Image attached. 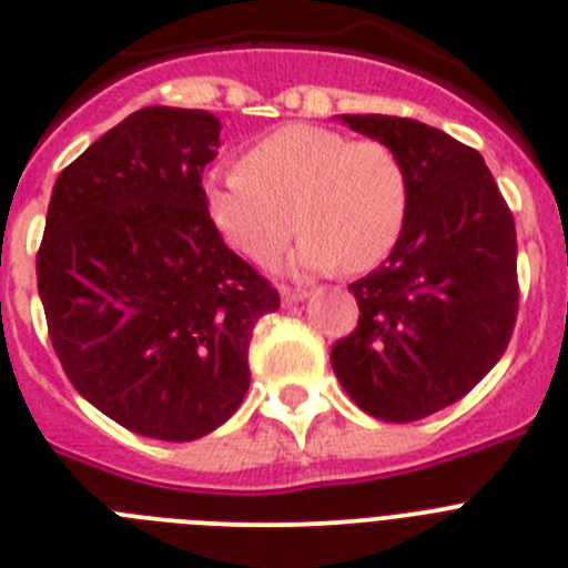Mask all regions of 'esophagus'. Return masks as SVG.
<instances>
[{"label":"esophagus","mask_w":568,"mask_h":568,"mask_svg":"<svg viewBox=\"0 0 568 568\" xmlns=\"http://www.w3.org/2000/svg\"><path fill=\"white\" fill-rule=\"evenodd\" d=\"M280 296H283V305H296V302L305 300V291H302V288H283V291H280Z\"/></svg>","instance_id":"1"}]
</instances>
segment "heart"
<instances>
[{
  "mask_svg": "<svg viewBox=\"0 0 568 568\" xmlns=\"http://www.w3.org/2000/svg\"><path fill=\"white\" fill-rule=\"evenodd\" d=\"M201 195L212 226L254 263H272L296 224V263L314 272L378 266L409 219V173L395 148L320 125L272 131L237 168L206 173Z\"/></svg>",
  "mask_w": 568,
  "mask_h": 568,
  "instance_id": "obj_1",
  "label": "heart"
}]
</instances>
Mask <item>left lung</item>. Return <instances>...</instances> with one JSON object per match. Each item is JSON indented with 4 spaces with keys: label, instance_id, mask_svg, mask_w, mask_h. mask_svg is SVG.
<instances>
[{
    "label": "left lung",
    "instance_id": "1",
    "mask_svg": "<svg viewBox=\"0 0 568 568\" xmlns=\"http://www.w3.org/2000/svg\"><path fill=\"white\" fill-rule=\"evenodd\" d=\"M342 120L404 159L409 219L384 266L349 283L358 325L333 344V373L367 415L423 420L505 356L518 314L516 221L474 148L409 116Z\"/></svg>",
    "mask_w": 568,
    "mask_h": 568
}]
</instances>
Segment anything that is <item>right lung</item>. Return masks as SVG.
Masks as SVG:
<instances>
[{"instance_id": "add662e5", "label": "right lung", "mask_w": 568, "mask_h": 568, "mask_svg": "<svg viewBox=\"0 0 568 568\" xmlns=\"http://www.w3.org/2000/svg\"><path fill=\"white\" fill-rule=\"evenodd\" d=\"M221 123L148 105L105 131L52 187L36 254L63 373L129 432L187 443L248 389V342L280 294L212 226L201 195Z\"/></svg>"}]
</instances>
